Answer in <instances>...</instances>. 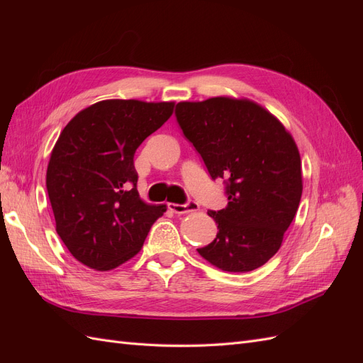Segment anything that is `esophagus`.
<instances>
[{"label":"esophagus","instance_id":"esophagus-1","mask_svg":"<svg viewBox=\"0 0 363 363\" xmlns=\"http://www.w3.org/2000/svg\"><path fill=\"white\" fill-rule=\"evenodd\" d=\"M168 208H169V211H172L174 213L183 215V213H189V212L199 211V204H196L195 201H188L186 204H175V203H169V204H168Z\"/></svg>","mask_w":363,"mask_h":363}]
</instances>
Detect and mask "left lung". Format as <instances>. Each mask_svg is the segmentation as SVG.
I'll use <instances>...</instances> for the list:
<instances>
[{"instance_id": "obj_1", "label": "left lung", "mask_w": 363, "mask_h": 363, "mask_svg": "<svg viewBox=\"0 0 363 363\" xmlns=\"http://www.w3.org/2000/svg\"><path fill=\"white\" fill-rule=\"evenodd\" d=\"M175 116L211 177L225 179L227 207L207 212L218 224L216 238L196 251L228 272L265 265L281 247L301 200L294 138L267 108L245 98L182 101Z\"/></svg>"}]
</instances>
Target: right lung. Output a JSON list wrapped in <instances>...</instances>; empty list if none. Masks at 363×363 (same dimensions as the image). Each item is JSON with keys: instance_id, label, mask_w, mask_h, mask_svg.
<instances>
[{"instance_id": "right-lung-1", "label": "right lung", "mask_w": 363, "mask_h": 363, "mask_svg": "<svg viewBox=\"0 0 363 363\" xmlns=\"http://www.w3.org/2000/svg\"><path fill=\"white\" fill-rule=\"evenodd\" d=\"M174 103L104 100L83 108L51 151L47 191L56 232L71 255L96 271L135 257L167 206L138 192L135 152L160 128Z\"/></svg>"}]
</instances>
